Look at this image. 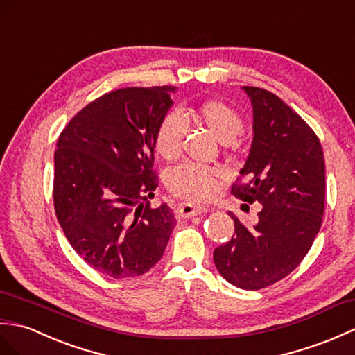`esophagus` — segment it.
<instances>
[{
  "mask_svg": "<svg viewBox=\"0 0 355 355\" xmlns=\"http://www.w3.org/2000/svg\"><path fill=\"white\" fill-rule=\"evenodd\" d=\"M209 209L207 207H202V205H194V203H184L180 205V208L178 209L179 217L182 218H190L198 214H203V212H208Z\"/></svg>",
  "mask_w": 355,
  "mask_h": 355,
  "instance_id": "1",
  "label": "esophagus"
}]
</instances>
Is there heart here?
Listing matches in <instances>:
<instances>
[{"mask_svg": "<svg viewBox=\"0 0 355 355\" xmlns=\"http://www.w3.org/2000/svg\"><path fill=\"white\" fill-rule=\"evenodd\" d=\"M196 115L207 128L222 141L231 143L243 132L244 121L241 115L223 101L211 100L202 103ZM187 120L179 111H168L157 123L155 132V150L164 159L176 157L182 147L187 133ZM218 171L199 164L187 162L173 167L165 175V184L168 190L187 200H203L216 191V180Z\"/></svg>", "mask_w": 355, "mask_h": 355, "instance_id": "heart-1", "label": "heart"}]
</instances>
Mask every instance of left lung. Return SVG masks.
Listing matches in <instances>:
<instances>
[{"label": "left lung", "mask_w": 355, "mask_h": 355, "mask_svg": "<svg viewBox=\"0 0 355 355\" xmlns=\"http://www.w3.org/2000/svg\"><path fill=\"white\" fill-rule=\"evenodd\" d=\"M254 112V139L235 198L263 205L254 226L234 218L232 239L214 250V264L232 286L259 290L293 272L320 230L325 161L316 133L275 94L243 86ZM239 180V179H237Z\"/></svg>", "instance_id": "8db88e82"}]
</instances>
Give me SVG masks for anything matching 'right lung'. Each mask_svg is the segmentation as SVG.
I'll list each match as a JSON object with an SVG mask.
<instances>
[{
	"label": "right lung",
	"mask_w": 355,
	"mask_h": 355,
	"mask_svg": "<svg viewBox=\"0 0 355 355\" xmlns=\"http://www.w3.org/2000/svg\"><path fill=\"white\" fill-rule=\"evenodd\" d=\"M175 86L123 88L85 106L54 152V209L71 246L109 278L144 275L159 261L175 212L152 208L155 132Z\"/></svg>",
	"instance_id": "obj_1"
}]
</instances>
